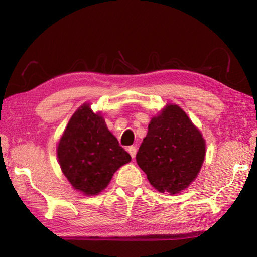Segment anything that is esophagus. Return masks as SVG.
<instances>
[{
	"instance_id": "34e87169",
	"label": "esophagus",
	"mask_w": 257,
	"mask_h": 257,
	"mask_svg": "<svg viewBox=\"0 0 257 257\" xmlns=\"http://www.w3.org/2000/svg\"><path fill=\"white\" fill-rule=\"evenodd\" d=\"M128 152H129L130 156H132L133 158H135V157H136V154H137V148H136V147H134V146L129 147V148H128Z\"/></svg>"
}]
</instances>
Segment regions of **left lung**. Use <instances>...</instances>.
<instances>
[{
	"label": "left lung",
	"mask_w": 257,
	"mask_h": 257,
	"mask_svg": "<svg viewBox=\"0 0 257 257\" xmlns=\"http://www.w3.org/2000/svg\"><path fill=\"white\" fill-rule=\"evenodd\" d=\"M205 147L203 136L183 109L167 103L151 118L136 160L152 187L173 195L198 177Z\"/></svg>",
	"instance_id": "left-lung-1"
}]
</instances>
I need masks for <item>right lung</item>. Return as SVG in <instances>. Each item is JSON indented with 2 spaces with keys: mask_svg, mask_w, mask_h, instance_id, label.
I'll list each match as a JSON object with an SVG mask.
<instances>
[{
  "mask_svg": "<svg viewBox=\"0 0 257 257\" xmlns=\"http://www.w3.org/2000/svg\"><path fill=\"white\" fill-rule=\"evenodd\" d=\"M57 159L74 189L85 195H96L132 157L109 132L101 112H94L85 102L70 117L58 141Z\"/></svg>",
  "mask_w": 257,
  "mask_h": 257,
  "instance_id": "obj_1",
  "label": "right lung"
}]
</instances>
